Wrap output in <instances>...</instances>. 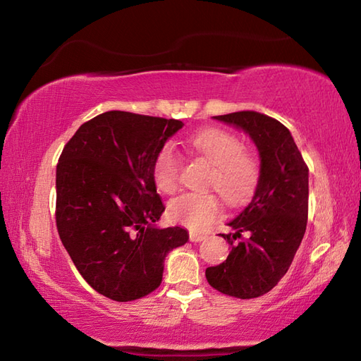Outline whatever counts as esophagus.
I'll return each instance as SVG.
<instances>
[{"label": "esophagus", "instance_id": "esophagus-1", "mask_svg": "<svg viewBox=\"0 0 361 361\" xmlns=\"http://www.w3.org/2000/svg\"><path fill=\"white\" fill-rule=\"evenodd\" d=\"M189 239H190V242H202V240H204V239H206V235H203V234L190 233V234H189Z\"/></svg>", "mask_w": 361, "mask_h": 361}]
</instances>
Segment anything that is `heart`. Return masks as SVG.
Listing matches in <instances>:
<instances>
[{"label":"heart","instance_id":"b5f03b06","mask_svg":"<svg viewBox=\"0 0 361 361\" xmlns=\"http://www.w3.org/2000/svg\"><path fill=\"white\" fill-rule=\"evenodd\" d=\"M189 147L211 164L206 186L216 189L231 206L245 203L259 183V161L255 153L243 149L242 141L224 128H204L189 137ZM183 161L171 144H166L153 159L152 175L158 190L173 194L180 186ZM221 214L216 192H188L169 204V216L192 231L208 228Z\"/></svg>","mask_w":361,"mask_h":361}]
</instances>
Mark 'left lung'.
<instances>
[{"instance_id":"left-lung-1","label":"left lung","mask_w":361,"mask_h":361,"mask_svg":"<svg viewBox=\"0 0 361 361\" xmlns=\"http://www.w3.org/2000/svg\"><path fill=\"white\" fill-rule=\"evenodd\" d=\"M214 119L247 132L260 155L255 197L219 234L231 251L225 262L206 268L209 286L228 296L251 299L268 293L293 262L307 226L309 167L286 126L257 111Z\"/></svg>"}]
</instances>
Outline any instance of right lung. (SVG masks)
Segmentation results:
<instances>
[{"mask_svg":"<svg viewBox=\"0 0 361 361\" xmlns=\"http://www.w3.org/2000/svg\"><path fill=\"white\" fill-rule=\"evenodd\" d=\"M181 121L105 111L79 127L56 175V224L68 255L97 293L118 302L147 296L163 281L167 252L189 239L159 229L166 209L152 166Z\"/></svg>","mask_w":361,"mask_h":361,"instance_id":"add662e5","label":"right lung"}]
</instances>
